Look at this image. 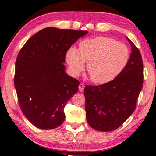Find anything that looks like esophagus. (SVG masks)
<instances>
[{
	"mask_svg": "<svg viewBox=\"0 0 156 156\" xmlns=\"http://www.w3.org/2000/svg\"><path fill=\"white\" fill-rule=\"evenodd\" d=\"M83 89H84V85H83V83H80V86H79V90L80 91H83Z\"/></svg>",
	"mask_w": 156,
	"mask_h": 156,
	"instance_id": "1",
	"label": "esophagus"
}]
</instances>
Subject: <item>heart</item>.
<instances>
[{
    "instance_id": "heart-1",
    "label": "heart",
    "mask_w": 156,
    "mask_h": 156,
    "mask_svg": "<svg viewBox=\"0 0 156 156\" xmlns=\"http://www.w3.org/2000/svg\"><path fill=\"white\" fill-rule=\"evenodd\" d=\"M129 60V50L122 43L105 37H97L80 42V48L71 47L66 60L73 73L78 75L86 62L91 81L98 84L111 82L125 69Z\"/></svg>"
}]
</instances>
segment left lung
Returning a JSON list of instances; mask_svg holds the SVG:
<instances>
[{"label": "left lung", "instance_id": "8db88e82", "mask_svg": "<svg viewBox=\"0 0 156 156\" xmlns=\"http://www.w3.org/2000/svg\"><path fill=\"white\" fill-rule=\"evenodd\" d=\"M132 53L127 65L111 82L99 86H86L84 96L87 119L97 131L116 129L136 107L143 87V60L139 48L128 39Z\"/></svg>", "mask_w": 156, "mask_h": 156}]
</instances>
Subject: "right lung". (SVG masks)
Here are the masks:
<instances>
[{
	"mask_svg": "<svg viewBox=\"0 0 156 156\" xmlns=\"http://www.w3.org/2000/svg\"><path fill=\"white\" fill-rule=\"evenodd\" d=\"M87 31L46 27L29 38L15 62L14 83L22 112L41 129L65 120L64 108L80 82L65 72L66 53Z\"/></svg>",
	"mask_w": 156,
	"mask_h": 156,
	"instance_id": "add662e5",
	"label": "right lung"
}]
</instances>
